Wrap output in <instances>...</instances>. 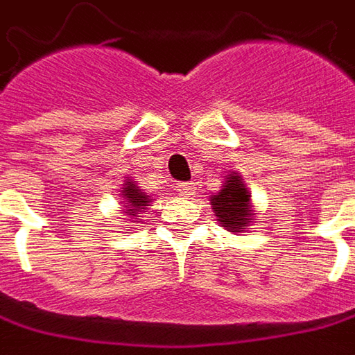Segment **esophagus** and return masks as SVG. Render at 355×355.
Here are the masks:
<instances>
[{"label":"esophagus","mask_w":355,"mask_h":355,"mask_svg":"<svg viewBox=\"0 0 355 355\" xmlns=\"http://www.w3.org/2000/svg\"><path fill=\"white\" fill-rule=\"evenodd\" d=\"M177 190L184 198H190L192 194H194V192H196L198 187H196V182H194V180H190V182H180V184L177 187Z\"/></svg>","instance_id":"esophagus-1"}]
</instances>
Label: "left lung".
<instances>
[{
	"label": "left lung",
	"mask_w": 355,
	"mask_h": 355,
	"mask_svg": "<svg viewBox=\"0 0 355 355\" xmlns=\"http://www.w3.org/2000/svg\"><path fill=\"white\" fill-rule=\"evenodd\" d=\"M209 204L219 225L231 233H247L248 225L257 216L250 192L237 171L229 173L221 188L209 196Z\"/></svg>",
	"instance_id": "8db88e82"
}]
</instances>
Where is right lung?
<instances>
[{
	"label": "right lung",
	"mask_w": 355,
	"mask_h": 355,
	"mask_svg": "<svg viewBox=\"0 0 355 355\" xmlns=\"http://www.w3.org/2000/svg\"><path fill=\"white\" fill-rule=\"evenodd\" d=\"M122 194H120V198H122V214L126 216V218H130V221H136V219H139L141 216L139 214H144V211H147V208L151 206V202H153V196L151 194H147V192H144L141 188L137 187L136 180H132L130 177H126V182L122 184Z\"/></svg>",
	"instance_id": "1"
}]
</instances>
